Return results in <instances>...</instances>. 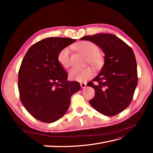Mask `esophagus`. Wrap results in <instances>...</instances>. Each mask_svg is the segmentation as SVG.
<instances>
[{
  "instance_id": "34e87169",
  "label": "esophagus",
  "mask_w": 153,
  "mask_h": 153,
  "mask_svg": "<svg viewBox=\"0 0 153 153\" xmlns=\"http://www.w3.org/2000/svg\"><path fill=\"white\" fill-rule=\"evenodd\" d=\"M80 85H81V87H82V88H85L87 85V84L85 83H81Z\"/></svg>"
}]
</instances>
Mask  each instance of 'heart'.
<instances>
[{
  "mask_svg": "<svg viewBox=\"0 0 153 153\" xmlns=\"http://www.w3.org/2000/svg\"><path fill=\"white\" fill-rule=\"evenodd\" d=\"M75 47L81 53L87 56V63H89L95 68H99L102 66L104 62V58L102 54L99 53V48L96 44L91 41H82ZM70 52V48L68 47L62 49L58 54V62L65 68H68L71 66ZM93 74L94 71L90 67H86L83 69L73 68L70 71V78L80 82L91 77Z\"/></svg>",
  "mask_w": 153,
  "mask_h": 153,
  "instance_id": "1",
  "label": "heart"
}]
</instances>
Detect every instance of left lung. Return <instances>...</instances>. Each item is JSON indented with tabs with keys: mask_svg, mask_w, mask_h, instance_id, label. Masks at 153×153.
Segmentation results:
<instances>
[{
	"mask_svg": "<svg viewBox=\"0 0 153 153\" xmlns=\"http://www.w3.org/2000/svg\"><path fill=\"white\" fill-rule=\"evenodd\" d=\"M99 46L105 54L99 74L87 86L95 91L89 104L103 115L112 116L127 108L137 85V62L134 51L124 41L110 33H97L80 39Z\"/></svg>",
	"mask_w": 153,
	"mask_h": 153,
	"instance_id": "8db88e82",
	"label": "left lung"
}]
</instances>
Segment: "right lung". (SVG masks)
<instances>
[{
  "instance_id": "add662e5",
  "label": "right lung",
  "mask_w": 153,
  "mask_h": 153,
  "mask_svg": "<svg viewBox=\"0 0 153 153\" xmlns=\"http://www.w3.org/2000/svg\"><path fill=\"white\" fill-rule=\"evenodd\" d=\"M76 39L46 38L29 48L18 73V89L23 105L35 118L53 123L69 108L71 97L80 84L68 81V74L58 60L60 51Z\"/></svg>"
}]
</instances>
